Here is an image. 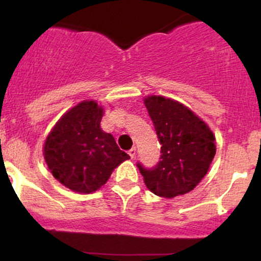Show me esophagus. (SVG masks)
Wrapping results in <instances>:
<instances>
[{
  "mask_svg": "<svg viewBox=\"0 0 261 261\" xmlns=\"http://www.w3.org/2000/svg\"><path fill=\"white\" fill-rule=\"evenodd\" d=\"M128 155H130V157H131V160H134L135 155H136V148H135V147L131 148L130 151H128Z\"/></svg>",
  "mask_w": 261,
  "mask_h": 261,
  "instance_id": "esophagus-1",
  "label": "esophagus"
}]
</instances>
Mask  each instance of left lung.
<instances>
[{
  "mask_svg": "<svg viewBox=\"0 0 261 261\" xmlns=\"http://www.w3.org/2000/svg\"><path fill=\"white\" fill-rule=\"evenodd\" d=\"M145 106L162 153L153 168L137 163L145 184L155 195L167 199L187 194L201 181L216 154L214 134L179 101L151 95L145 99Z\"/></svg>",
  "mask_w": 261,
  "mask_h": 261,
  "instance_id": "obj_1",
  "label": "left lung"
}]
</instances>
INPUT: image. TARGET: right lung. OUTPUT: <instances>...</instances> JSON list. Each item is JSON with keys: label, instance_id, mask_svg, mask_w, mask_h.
<instances>
[{"label": "right lung", "instance_id": "1", "mask_svg": "<svg viewBox=\"0 0 261 261\" xmlns=\"http://www.w3.org/2000/svg\"><path fill=\"white\" fill-rule=\"evenodd\" d=\"M103 108L81 101L56 122L44 145V158L62 185L81 194L98 190L114 168L130 158L113 135L100 128Z\"/></svg>", "mask_w": 261, "mask_h": 261}]
</instances>
